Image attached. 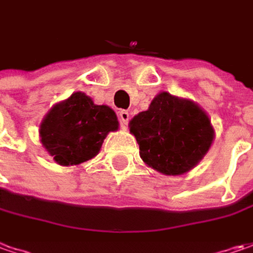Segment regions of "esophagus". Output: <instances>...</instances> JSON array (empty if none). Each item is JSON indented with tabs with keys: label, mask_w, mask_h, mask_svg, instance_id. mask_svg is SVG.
Instances as JSON below:
<instances>
[{
	"label": "esophagus",
	"mask_w": 253,
	"mask_h": 253,
	"mask_svg": "<svg viewBox=\"0 0 253 253\" xmlns=\"http://www.w3.org/2000/svg\"><path fill=\"white\" fill-rule=\"evenodd\" d=\"M119 120H120V125L125 127L127 126L128 120H130V113L127 110H120L119 112Z\"/></svg>",
	"instance_id": "1"
}]
</instances>
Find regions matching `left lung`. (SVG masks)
<instances>
[{
  "label": "left lung",
  "instance_id": "left-lung-1",
  "mask_svg": "<svg viewBox=\"0 0 253 253\" xmlns=\"http://www.w3.org/2000/svg\"><path fill=\"white\" fill-rule=\"evenodd\" d=\"M140 157L164 175L195 168L213 143L214 130L205 110L189 99L158 93L150 108L130 120Z\"/></svg>",
  "mask_w": 253,
  "mask_h": 253
}]
</instances>
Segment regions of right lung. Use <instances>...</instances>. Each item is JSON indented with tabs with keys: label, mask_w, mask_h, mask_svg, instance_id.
<instances>
[{
	"label": "right lung",
	"mask_w": 253,
	"mask_h": 253,
	"mask_svg": "<svg viewBox=\"0 0 253 253\" xmlns=\"http://www.w3.org/2000/svg\"><path fill=\"white\" fill-rule=\"evenodd\" d=\"M116 113L106 105H95L84 92H74L56 103L40 125V141L60 165H78L99 153L105 137L116 131Z\"/></svg>",
	"instance_id": "add662e5"
}]
</instances>
